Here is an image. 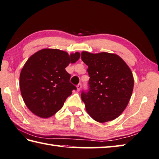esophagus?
<instances>
[{"instance_id":"34e87169","label":"esophagus","mask_w":159,"mask_h":159,"mask_svg":"<svg viewBox=\"0 0 159 159\" xmlns=\"http://www.w3.org/2000/svg\"><path fill=\"white\" fill-rule=\"evenodd\" d=\"M77 90H78V91H80V89H81V84H80V83H79V85H78L77 86Z\"/></svg>"}]
</instances>
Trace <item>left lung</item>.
Wrapping results in <instances>:
<instances>
[{"instance_id": "1", "label": "left lung", "mask_w": 159, "mask_h": 159, "mask_svg": "<svg viewBox=\"0 0 159 159\" xmlns=\"http://www.w3.org/2000/svg\"><path fill=\"white\" fill-rule=\"evenodd\" d=\"M88 66V91L81 98L86 110L99 123L112 120L126 108L132 94L134 78L131 70L119 56L107 52L81 53Z\"/></svg>"}]
</instances>
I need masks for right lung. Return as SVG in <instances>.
<instances>
[{"instance_id":"1","label":"right lung","mask_w":159,"mask_h":159,"mask_svg":"<svg viewBox=\"0 0 159 159\" xmlns=\"http://www.w3.org/2000/svg\"><path fill=\"white\" fill-rule=\"evenodd\" d=\"M80 54L69 55L57 49H43L30 57L20 74L22 97L36 116L48 118L60 110L76 86L65 70L79 60Z\"/></svg>"}]
</instances>
